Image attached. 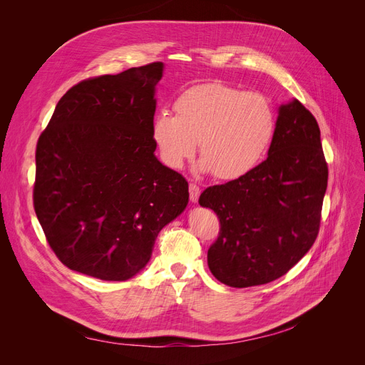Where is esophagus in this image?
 Returning a JSON list of instances; mask_svg holds the SVG:
<instances>
[{
  "mask_svg": "<svg viewBox=\"0 0 365 365\" xmlns=\"http://www.w3.org/2000/svg\"><path fill=\"white\" fill-rule=\"evenodd\" d=\"M200 194H201L200 186L195 185V183H190V185H189V198H190V201H192V202H198Z\"/></svg>",
  "mask_w": 365,
  "mask_h": 365,
  "instance_id": "esophagus-1",
  "label": "esophagus"
}]
</instances>
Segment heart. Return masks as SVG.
<instances>
[{"mask_svg":"<svg viewBox=\"0 0 365 365\" xmlns=\"http://www.w3.org/2000/svg\"><path fill=\"white\" fill-rule=\"evenodd\" d=\"M175 110L160 112L152 123L160 158L175 170L194 155L200 142L197 168L235 180L259 165L275 138V108L257 91L201 84L183 91Z\"/></svg>","mask_w":365,"mask_h":365,"instance_id":"obj_1","label":"heart"}]
</instances>
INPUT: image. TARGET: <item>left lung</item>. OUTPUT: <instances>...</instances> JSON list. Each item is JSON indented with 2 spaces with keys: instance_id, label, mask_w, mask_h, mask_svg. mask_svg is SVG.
<instances>
[{
  "instance_id": "left-lung-1",
  "label": "left lung",
  "mask_w": 365,
  "mask_h": 365,
  "mask_svg": "<svg viewBox=\"0 0 365 365\" xmlns=\"http://www.w3.org/2000/svg\"><path fill=\"white\" fill-rule=\"evenodd\" d=\"M327 179L315 117L297 99L281 105L267 158L200 197L220 220L207 255L212 274L244 289L289 272L317 240Z\"/></svg>"
}]
</instances>
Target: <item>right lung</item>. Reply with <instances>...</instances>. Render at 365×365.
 Instances as JSON below:
<instances>
[{
    "instance_id": "1",
    "label": "right lung",
    "mask_w": 365,
    "mask_h": 365,
    "mask_svg": "<svg viewBox=\"0 0 365 365\" xmlns=\"http://www.w3.org/2000/svg\"><path fill=\"white\" fill-rule=\"evenodd\" d=\"M164 63L81 81L38 139L34 208L69 269L125 281L189 201L187 182L155 157L152 123Z\"/></svg>"
}]
</instances>
